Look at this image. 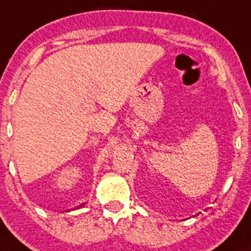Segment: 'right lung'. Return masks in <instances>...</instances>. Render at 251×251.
<instances>
[{
	"label": "right lung",
	"instance_id": "1",
	"mask_svg": "<svg viewBox=\"0 0 251 251\" xmlns=\"http://www.w3.org/2000/svg\"><path fill=\"white\" fill-rule=\"evenodd\" d=\"M83 205V204H81V205H79V208H80V206H82Z\"/></svg>",
	"mask_w": 251,
	"mask_h": 251
}]
</instances>
